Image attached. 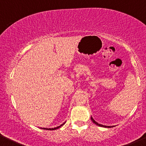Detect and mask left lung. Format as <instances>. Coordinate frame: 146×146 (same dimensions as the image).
Listing matches in <instances>:
<instances>
[{
    "label": "left lung",
    "mask_w": 146,
    "mask_h": 146,
    "mask_svg": "<svg viewBox=\"0 0 146 146\" xmlns=\"http://www.w3.org/2000/svg\"><path fill=\"white\" fill-rule=\"evenodd\" d=\"M91 120H92V121L93 122V123H95V125H97L100 126V127H108V128H111V127H114V126H105V125H100V124H99V123H97L96 121H95V120L93 119L92 116L91 117Z\"/></svg>",
    "instance_id": "8db88e82"
}]
</instances>
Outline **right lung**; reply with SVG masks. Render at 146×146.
Listing matches in <instances>:
<instances>
[{"label":"right lung","mask_w":146,"mask_h":146,"mask_svg":"<svg viewBox=\"0 0 146 146\" xmlns=\"http://www.w3.org/2000/svg\"><path fill=\"white\" fill-rule=\"evenodd\" d=\"M65 124V123H63L62 125H61L60 126H59V127H55V128H52V129H47V128H40V129H46V130H55V129H59V127H62V125H64Z\"/></svg>","instance_id":"right-lung-1"}]
</instances>
